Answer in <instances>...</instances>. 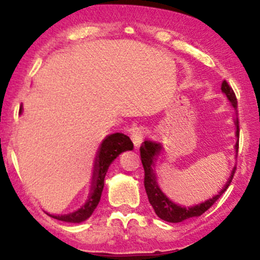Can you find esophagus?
Returning a JSON list of instances; mask_svg holds the SVG:
<instances>
[{"mask_svg": "<svg viewBox=\"0 0 260 260\" xmlns=\"http://www.w3.org/2000/svg\"><path fill=\"white\" fill-rule=\"evenodd\" d=\"M145 134H147V132H145L144 128H142V127L134 128V129L132 131V136H131L134 147H139L140 143L143 142V138L145 137Z\"/></svg>", "mask_w": 260, "mask_h": 260, "instance_id": "34e87169", "label": "esophagus"}]
</instances>
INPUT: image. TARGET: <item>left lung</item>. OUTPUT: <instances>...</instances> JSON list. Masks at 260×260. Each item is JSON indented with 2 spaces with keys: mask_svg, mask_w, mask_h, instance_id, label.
Wrapping results in <instances>:
<instances>
[{
  "mask_svg": "<svg viewBox=\"0 0 260 260\" xmlns=\"http://www.w3.org/2000/svg\"><path fill=\"white\" fill-rule=\"evenodd\" d=\"M221 90L223 94L226 95L228 100L231 103L232 107L235 109V117L234 122L236 126V137H237V142L235 144V150L236 154L238 151V136H240V128H238V118H237V99H236V95L232 88L228 84L226 80H223L221 83ZM161 150V144L160 143L153 142V140H144V143L140 147V157H142V164L143 168H144V187L145 192H147L149 203L151 204V207L156 213V215L160 219L165 220L168 222H182L184 220L190 219V217H197L201 216L202 214H204L211 205L215 203L217 199L221 197V194L228 189V187L231 183L232 177H234L236 166L232 169L230 178L226 182V184L223 188L217 193L216 196H214L213 198L208 199V201L201 203V204L193 205V207H181V205L176 204L169 199L165 196V193L160 189L159 184L156 182V175H155V162H156L157 157L160 155Z\"/></svg>",
  "mask_w": 260,
  "mask_h": 260,
  "instance_id": "obj_1",
  "label": "left lung"
}]
</instances>
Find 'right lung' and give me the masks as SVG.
I'll return each mask as SVG.
<instances>
[{
  "label": "right lung",
  "mask_w": 260,
  "mask_h": 260,
  "mask_svg": "<svg viewBox=\"0 0 260 260\" xmlns=\"http://www.w3.org/2000/svg\"><path fill=\"white\" fill-rule=\"evenodd\" d=\"M19 113H22V107H20ZM133 143L123 133H112L109 134L105 139L101 142L99 149H98L96 156L94 161V170H92L91 178V188L90 194H89L88 201L84 205H82L78 210L73 213L64 214V215H53V214L46 213L47 215L53 217V219L61 220L64 222L79 223L85 221L86 219L91 216L94 213L95 208L99 204L101 193L104 189V181L109 166L111 165L112 161L116 159L121 153L127 150H132Z\"/></svg>",
  "instance_id": "right-lung-1"
}]
</instances>
